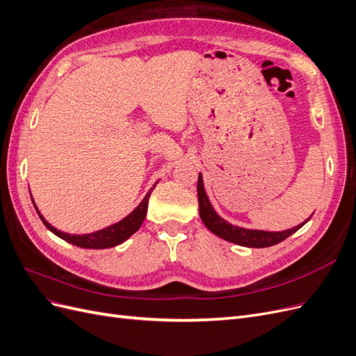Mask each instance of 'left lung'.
<instances>
[{"mask_svg": "<svg viewBox=\"0 0 356 356\" xmlns=\"http://www.w3.org/2000/svg\"><path fill=\"white\" fill-rule=\"evenodd\" d=\"M197 197H199V213L203 224L213 233L217 234L218 238L229 241L233 243H238L241 246H248V248H267V246H273L279 242L285 241L288 236L296 233L298 229L303 227V225L309 221L306 220L303 224H298L296 227L284 230V232H264V230H250V229H243L238 227V225H233L230 222L221 218L220 215L215 212L212 208V204L207 196V191H204L203 187V179L202 174H199V181H197Z\"/></svg>", "mask_w": 356, "mask_h": 356, "instance_id": "obj_1", "label": "left lung"}]
</instances>
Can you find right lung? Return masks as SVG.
<instances>
[{"instance_id": "obj_1", "label": "right lung", "mask_w": 356, "mask_h": 356, "mask_svg": "<svg viewBox=\"0 0 356 356\" xmlns=\"http://www.w3.org/2000/svg\"><path fill=\"white\" fill-rule=\"evenodd\" d=\"M157 184V182H156ZM156 184L153 186V188L149 190L145 197L143 199V202L138 204V207L127 215V217H124L122 221H118L115 224H111L108 225V227H105L102 230H98V232H93V233H88V234H70V233H63L58 229L53 227V225H50L44 217L40 213V211L37 209L38 215L41 221L44 222L46 227L51 232L55 233L56 236H59L60 239L67 241L75 246H80V248H89V250H104V248H113V246H117L123 243L124 241H127L131 236L138 232V229L141 227V224L144 222L145 220V215H147V208H148V199H149V195H152V191L154 190ZM32 203H34V200H32Z\"/></svg>"}]
</instances>
